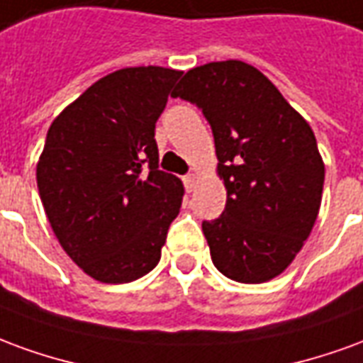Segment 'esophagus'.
Returning <instances> with one entry per match:
<instances>
[{"instance_id": "34e87169", "label": "esophagus", "mask_w": 363, "mask_h": 363, "mask_svg": "<svg viewBox=\"0 0 363 363\" xmlns=\"http://www.w3.org/2000/svg\"><path fill=\"white\" fill-rule=\"evenodd\" d=\"M182 181H184V186H186V190H189V192H192V190H194V186H196L198 177L194 173H190V174H186Z\"/></svg>"}]
</instances>
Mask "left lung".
I'll list each match as a JSON object with an SVG mask.
<instances>
[{
  "label": "left lung",
  "instance_id": "8db88e82",
  "mask_svg": "<svg viewBox=\"0 0 363 363\" xmlns=\"http://www.w3.org/2000/svg\"><path fill=\"white\" fill-rule=\"evenodd\" d=\"M173 96L202 108L228 190L223 213L202 221L213 267L241 284L272 280L301 251L319 213L325 163L311 126L241 60L190 69Z\"/></svg>",
  "mask_w": 363,
  "mask_h": 363
}]
</instances>
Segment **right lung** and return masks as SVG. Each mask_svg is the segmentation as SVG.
I'll use <instances>...</instances> for the list:
<instances>
[{"label":"right lung","instance_id":"add662e5","mask_svg":"<svg viewBox=\"0 0 363 363\" xmlns=\"http://www.w3.org/2000/svg\"><path fill=\"white\" fill-rule=\"evenodd\" d=\"M182 72L124 67L93 83L52 122L36 165L54 235L83 272L126 284L157 267L182 204L159 171L155 122Z\"/></svg>","mask_w":363,"mask_h":363}]
</instances>
